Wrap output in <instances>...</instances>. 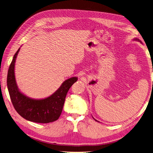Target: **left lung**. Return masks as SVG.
<instances>
[{
  "mask_svg": "<svg viewBox=\"0 0 153 153\" xmlns=\"http://www.w3.org/2000/svg\"><path fill=\"white\" fill-rule=\"evenodd\" d=\"M136 40H138V39H136ZM95 120H96V119H95Z\"/></svg>",
  "mask_w": 153,
  "mask_h": 153,
  "instance_id": "1",
  "label": "left lung"
}]
</instances>
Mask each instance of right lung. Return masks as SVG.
<instances>
[{
    "mask_svg": "<svg viewBox=\"0 0 153 153\" xmlns=\"http://www.w3.org/2000/svg\"><path fill=\"white\" fill-rule=\"evenodd\" d=\"M20 48L16 52L9 66L7 83L10 100L18 114L28 121L38 123L54 122L60 117L67 93L75 82L76 77L65 80L50 97L44 99H32L24 96L17 88L14 76V65Z\"/></svg>",
    "mask_w": 153,
    "mask_h": 153,
    "instance_id": "obj_1",
    "label": "right lung"
}]
</instances>
